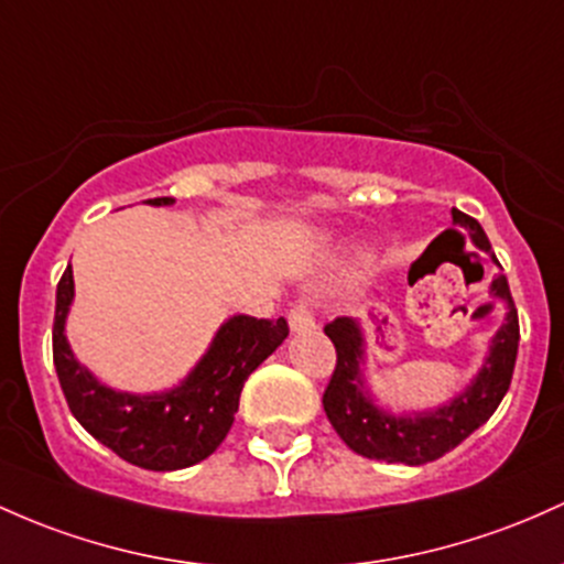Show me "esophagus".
<instances>
[{
	"label": "esophagus",
	"instance_id": "esophagus-1",
	"mask_svg": "<svg viewBox=\"0 0 564 564\" xmlns=\"http://www.w3.org/2000/svg\"><path fill=\"white\" fill-rule=\"evenodd\" d=\"M289 324H292L294 332H307L315 326V315L307 305H294L289 311Z\"/></svg>",
	"mask_w": 564,
	"mask_h": 564
}]
</instances>
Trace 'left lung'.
I'll return each mask as SVG.
<instances>
[{
  "label": "left lung",
  "mask_w": 564,
  "mask_h": 564,
  "mask_svg": "<svg viewBox=\"0 0 564 564\" xmlns=\"http://www.w3.org/2000/svg\"><path fill=\"white\" fill-rule=\"evenodd\" d=\"M453 219L471 232V240L479 249L487 253L492 251L490 240L474 216L453 208ZM490 292L509 305L506 324L492 339L490 358L466 393H460L453 404L431 414L393 417V414L377 410L372 399L364 393V382L358 377L364 345L358 326L350 318H334L324 326L326 337L332 339L334 350H337V364H334L329 386L324 391V412L352 453L372 457V460L423 466V463L447 455L463 438L471 436L481 423L492 417V412L498 410L511 386L519 348V315L513 307L506 275L495 278Z\"/></svg>",
  "instance_id": "obj_1"
}]
</instances>
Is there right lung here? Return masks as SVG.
<instances>
[{"instance_id": "add662e5", "label": "right lung", "mask_w": 564, "mask_h": 564, "mask_svg": "<svg viewBox=\"0 0 564 564\" xmlns=\"http://www.w3.org/2000/svg\"><path fill=\"white\" fill-rule=\"evenodd\" d=\"M147 203L171 206L173 197H152ZM72 296L69 264L55 292L53 321V364L66 404L93 438L147 471H176L206 460L232 429L243 382L289 337L283 315H235L221 326L182 388L160 395L115 393L98 386L66 345L64 321Z\"/></svg>"}]
</instances>
